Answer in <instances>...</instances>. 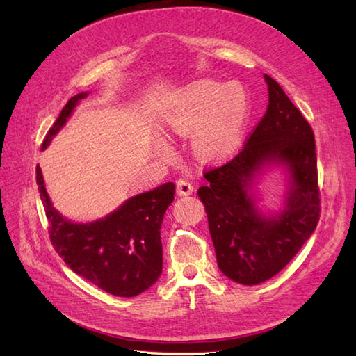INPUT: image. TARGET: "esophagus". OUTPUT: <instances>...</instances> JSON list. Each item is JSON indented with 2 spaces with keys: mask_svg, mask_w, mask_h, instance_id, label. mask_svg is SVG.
I'll return each mask as SVG.
<instances>
[{
  "mask_svg": "<svg viewBox=\"0 0 356 356\" xmlns=\"http://www.w3.org/2000/svg\"><path fill=\"white\" fill-rule=\"evenodd\" d=\"M194 191V185L186 179L177 180V194L179 195H190Z\"/></svg>",
  "mask_w": 356,
  "mask_h": 356,
  "instance_id": "34e87169",
  "label": "esophagus"
}]
</instances>
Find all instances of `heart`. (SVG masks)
<instances>
[{
	"mask_svg": "<svg viewBox=\"0 0 356 356\" xmlns=\"http://www.w3.org/2000/svg\"><path fill=\"white\" fill-rule=\"evenodd\" d=\"M249 107V96L238 82L194 81L179 90L166 111V124L179 134H191L193 149L200 159L217 162L238 148Z\"/></svg>",
	"mask_w": 356,
	"mask_h": 356,
	"instance_id": "obj_1",
	"label": "heart"
}]
</instances>
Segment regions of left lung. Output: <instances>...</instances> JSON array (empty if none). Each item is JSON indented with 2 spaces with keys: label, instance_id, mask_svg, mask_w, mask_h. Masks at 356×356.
Here are the masks:
<instances>
[{
  "label": "left lung",
  "instance_id": "left-lung-1",
  "mask_svg": "<svg viewBox=\"0 0 356 356\" xmlns=\"http://www.w3.org/2000/svg\"><path fill=\"white\" fill-rule=\"evenodd\" d=\"M269 105L243 149L231 162L203 174L205 205L218 269L240 284L254 286L278 274L320 220L315 138L300 110L277 81L264 74ZM272 168L286 174L278 210L261 202L256 188Z\"/></svg>",
  "mask_w": 356,
  "mask_h": 356
}]
</instances>
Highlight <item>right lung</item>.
<instances>
[{"mask_svg":"<svg viewBox=\"0 0 356 356\" xmlns=\"http://www.w3.org/2000/svg\"><path fill=\"white\" fill-rule=\"evenodd\" d=\"M87 96V92L78 93L65 104L41 149L50 145ZM36 184L49 218L51 243L74 274L116 297H136L157 282L163 261L161 226L176 193L172 182L136 194L93 222H73L53 207L40 165Z\"/></svg>","mask_w":356,"mask_h":356,"instance_id":"add662e5","label":"right lung"}]
</instances>
